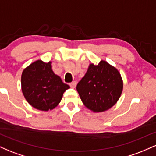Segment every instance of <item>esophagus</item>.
Wrapping results in <instances>:
<instances>
[{"label":"esophagus","mask_w":156,"mask_h":156,"mask_svg":"<svg viewBox=\"0 0 156 156\" xmlns=\"http://www.w3.org/2000/svg\"><path fill=\"white\" fill-rule=\"evenodd\" d=\"M76 84H77L76 81H73L72 83H69V86H70L71 88H75V87H76Z\"/></svg>","instance_id":"34e87169"}]
</instances>
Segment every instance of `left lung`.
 Masks as SVG:
<instances>
[{"label": "left lung", "mask_w": 156, "mask_h": 156, "mask_svg": "<svg viewBox=\"0 0 156 156\" xmlns=\"http://www.w3.org/2000/svg\"><path fill=\"white\" fill-rule=\"evenodd\" d=\"M122 88L120 73L105 61L98 65L91 64L76 87L83 104L94 112L112 108L119 100Z\"/></svg>", "instance_id": "obj_1"}]
</instances>
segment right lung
<instances>
[{
  "label": "right lung",
  "mask_w": 156,
  "mask_h": 156,
  "mask_svg": "<svg viewBox=\"0 0 156 156\" xmlns=\"http://www.w3.org/2000/svg\"><path fill=\"white\" fill-rule=\"evenodd\" d=\"M22 92L34 108L52 110L58 105L69 86L62 82L52 70L51 62L36 61L23 70L21 77Z\"/></svg>",
  "instance_id": "right-lung-1"
}]
</instances>
